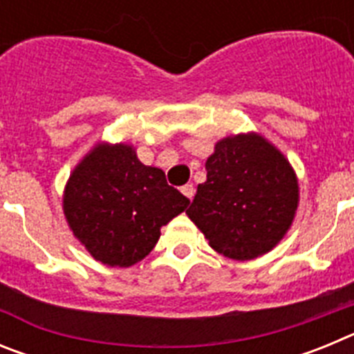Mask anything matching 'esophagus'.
Returning <instances> with one entry per match:
<instances>
[{
	"label": "esophagus",
	"instance_id": "obj_1",
	"mask_svg": "<svg viewBox=\"0 0 354 354\" xmlns=\"http://www.w3.org/2000/svg\"><path fill=\"white\" fill-rule=\"evenodd\" d=\"M180 192H183V195L189 200L195 196V187H193V184H184V186L180 187Z\"/></svg>",
	"mask_w": 354,
	"mask_h": 354
}]
</instances>
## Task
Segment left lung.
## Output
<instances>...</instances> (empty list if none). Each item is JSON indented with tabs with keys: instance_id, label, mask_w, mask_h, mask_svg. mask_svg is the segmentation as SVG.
I'll list each match as a JSON object with an SVG mask.
<instances>
[{
	"instance_id": "left-lung-1",
	"label": "left lung",
	"mask_w": 354,
	"mask_h": 354,
	"mask_svg": "<svg viewBox=\"0 0 354 354\" xmlns=\"http://www.w3.org/2000/svg\"><path fill=\"white\" fill-rule=\"evenodd\" d=\"M186 214L209 245L234 261L270 252L286 236L298 207V180L283 158L259 134L216 143Z\"/></svg>"
}]
</instances>
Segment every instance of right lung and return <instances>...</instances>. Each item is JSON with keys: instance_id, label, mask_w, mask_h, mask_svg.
I'll return each mask as SVG.
<instances>
[{"instance_id": "obj_1", "label": "right lung", "mask_w": 354, "mask_h": 354, "mask_svg": "<svg viewBox=\"0 0 354 354\" xmlns=\"http://www.w3.org/2000/svg\"><path fill=\"white\" fill-rule=\"evenodd\" d=\"M189 198L145 167L133 147L97 145L72 171L64 195L68 227L95 261L129 268L158 243L159 228L184 211Z\"/></svg>"}]
</instances>
